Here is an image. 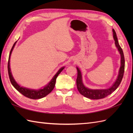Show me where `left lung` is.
I'll return each mask as SVG.
<instances>
[{"label":"left lung","mask_w":133,"mask_h":133,"mask_svg":"<svg viewBox=\"0 0 133 133\" xmlns=\"http://www.w3.org/2000/svg\"><path fill=\"white\" fill-rule=\"evenodd\" d=\"M112 32H113V38L115 41V46L117 48L118 51H119L121 55V66L117 78L113 83V84H112L111 86L108 89H91L87 88V87L84 85L82 81V75L81 71H80L79 69L77 67L78 71V75L77 78V89L79 92L81 93V94L84 96L86 98L91 99H99L105 98L107 96L111 94L112 92H114L118 88L121 81H122L123 77L124 71H125V58H124L123 50L122 48L119 46V43H118L116 32H115L114 29H112Z\"/></svg>","instance_id":"8db88e82"}]
</instances>
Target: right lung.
<instances>
[{"label": "right lung", "mask_w": 133, "mask_h": 133, "mask_svg": "<svg viewBox=\"0 0 133 133\" xmlns=\"http://www.w3.org/2000/svg\"><path fill=\"white\" fill-rule=\"evenodd\" d=\"M16 42L17 41L15 42V43L14 44L12 49H11L10 51L9 58H8V75H9L10 80L11 81V84H12V86L15 87V89L18 90L19 92H21L22 95H23L24 96H25V97H26L29 98L33 99H41L46 97V95L50 94V93L52 91L54 88L56 78H57L58 75L62 72V70L64 69V67H61V68L58 70V72L56 73V74L54 76L53 78L51 79V80L49 82V83L47 84L46 86H44L43 88L35 90V89H28V88H26V87L21 86L18 83L16 82L15 80L14 79V78L12 75V73H11V69H10V56L11 55V53H12V50L14 49V47L15 46Z\"/></svg>", "instance_id": "right-lung-1"}]
</instances>
